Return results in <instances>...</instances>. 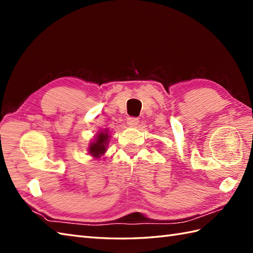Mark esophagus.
I'll use <instances>...</instances> for the list:
<instances>
[{
    "label": "esophagus",
    "instance_id": "obj_1",
    "mask_svg": "<svg viewBox=\"0 0 253 253\" xmlns=\"http://www.w3.org/2000/svg\"><path fill=\"white\" fill-rule=\"evenodd\" d=\"M139 124V120L137 117H128L127 118V125L129 127H136Z\"/></svg>",
    "mask_w": 253,
    "mask_h": 253
}]
</instances>
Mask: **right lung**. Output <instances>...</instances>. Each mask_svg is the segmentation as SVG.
I'll list each match as a JSON object with an SVG mask.
<instances>
[{
	"label": "right lung",
	"mask_w": 253,
	"mask_h": 253,
	"mask_svg": "<svg viewBox=\"0 0 253 253\" xmlns=\"http://www.w3.org/2000/svg\"><path fill=\"white\" fill-rule=\"evenodd\" d=\"M110 138H111V135L107 128L101 129L98 133H96L93 141H91L88 147V152L91 157L96 160L100 159L102 155L106 152L107 144L110 142Z\"/></svg>",
	"instance_id": "obj_1"
}]
</instances>
